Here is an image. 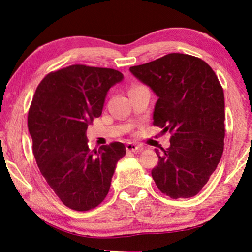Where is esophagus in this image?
Segmentation results:
<instances>
[{"instance_id": "1", "label": "esophagus", "mask_w": 252, "mask_h": 252, "mask_svg": "<svg viewBox=\"0 0 252 252\" xmlns=\"http://www.w3.org/2000/svg\"><path fill=\"white\" fill-rule=\"evenodd\" d=\"M140 149H141V146H139L137 143L128 142L126 144V150L127 151H132V153H135V151H139Z\"/></svg>"}]
</instances>
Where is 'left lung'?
<instances>
[{"instance_id": "8db88e82", "label": "left lung", "mask_w": 252, "mask_h": 252, "mask_svg": "<svg viewBox=\"0 0 252 252\" xmlns=\"http://www.w3.org/2000/svg\"><path fill=\"white\" fill-rule=\"evenodd\" d=\"M129 71L157 95L154 125L170 132L171 146L156 149L151 175L171 198L197 195L218 166L225 139V97L209 64L186 54H168Z\"/></svg>"}]
</instances>
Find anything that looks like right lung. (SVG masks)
I'll return each mask as SVG.
<instances>
[{
    "mask_svg": "<svg viewBox=\"0 0 252 252\" xmlns=\"http://www.w3.org/2000/svg\"><path fill=\"white\" fill-rule=\"evenodd\" d=\"M113 68L75 64L50 72L37 86L27 117L33 154L41 174L63 202L88 211L104 201L122 142L91 150L88 124L102 115L109 89L123 80Z\"/></svg>",
    "mask_w": 252,
    "mask_h": 252,
    "instance_id": "add662e5",
    "label": "right lung"
}]
</instances>
